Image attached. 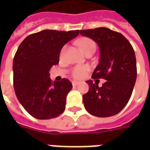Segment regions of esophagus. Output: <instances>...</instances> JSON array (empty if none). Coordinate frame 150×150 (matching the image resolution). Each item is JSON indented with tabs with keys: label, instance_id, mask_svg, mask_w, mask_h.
Masks as SVG:
<instances>
[{
	"label": "esophagus",
	"instance_id": "obj_1",
	"mask_svg": "<svg viewBox=\"0 0 150 150\" xmlns=\"http://www.w3.org/2000/svg\"><path fill=\"white\" fill-rule=\"evenodd\" d=\"M71 83H72V85H73V86H77V85H78L79 83V82L75 81V80H73V81H72Z\"/></svg>",
	"mask_w": 150,
	"mask_h": 150
}]
</instances>
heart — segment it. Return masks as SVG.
<instances>
[{
	"label": "heart",
	"instance_id": "obj_1",
	"mask_svg": "<svg viewBox=\"0 0 150 150\" xmlns=\"http://www.w3.org/2000/svg\"><path fill=\"white\" fill-rule=\"evenodd\" d=\"M78 45L80 47V49L84 53L88 52V50L96 48V45L94 41L88 38H82L78 41ZM65 50V47H63L61 51V54H63ZM89 71V67L87 66H77L72 69L71 75L75 79H81L87 75V73Z\"/></svg>",
	"mask_w": 150,
	"mask_h": 150
}]
</instances>
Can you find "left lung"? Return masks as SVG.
Returning <instances> with one entry per match:
<instances>
[{
	"label": "left lung",
	"mask_w": 150,
	"mask_h": 150,
	"mask_svg": "<svg viewBox=\"0 0 150 150\" xmlns=\"http://www.w3.org/2000/svg\"><path fill=\"white\" fill-rule=\"evenodd\" d=\"M79 33L94 40L100 47V62L91 78L106 79L100 88L96 82L95 83L86 81L89 90L83 96L85 108L98 117L116 115L128 104L135 85L137 62L134 50L122 34L108 28L83 30Z\"/></svg>",
	"instance_id": "8db88e82"
}]
</instances>
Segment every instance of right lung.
<instances>
[{"mask_svg":"<svg viewBox=\"0 0 150 150\" xmlns=\"http://www.w3.org/2000/svg\"><path fill=\"white\" fill-rule=\"evenodd\" d=\"M79 34V30H45L27 36L18 48L13 62L15 94L26 112L35 118L52 119L65 110L71 83L67 79L52 82L49 71L59 63L62 46Z\"/></svg>","mask_w":150,"mask_h":150,"instance_id":"add662e5","label":"right lung"}]
</instances>
